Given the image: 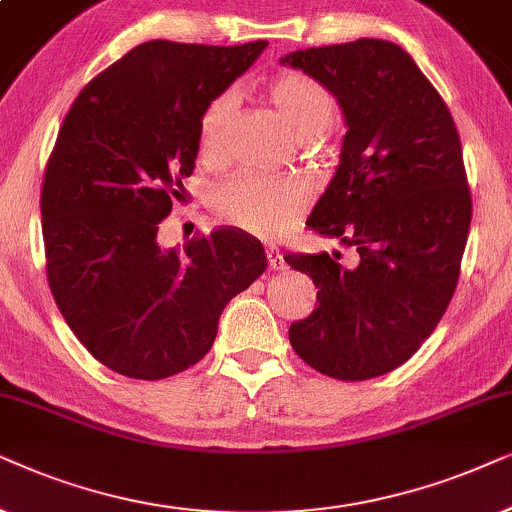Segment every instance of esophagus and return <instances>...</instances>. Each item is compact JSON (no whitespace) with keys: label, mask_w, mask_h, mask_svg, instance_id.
<instances>
[{"label":"esophagus","mask_w":512,"mask_h":512,"mask_svg":"<svg viewBox=\"0 0 512 512\" xmlns=\"http://www.w3.org/2000/svg\"><path fill=\"white\" fill-rule=\"evenodd\" d=\"M267 260H269L271 271H283L285 267H288V264H285V260H283V255L276 248H267Z\"/></svg>","instance_id":"1"}]
</instances>
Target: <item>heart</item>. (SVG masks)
Instances as JSON below:
<instances>
[{
  "mask_svg": "<svg viewBox=\"0 0 512 512\" xmlns=\"http://www.w3.org/2000/svg\"><path fill=\"white\" fill-rule=\"evenodd\" d=\"M264 93L297 140L316 138L335 119V98L309 74H276L267 81ZM231 112H234L231 93H220L203 109L199 121V156L206 163H213L222 156ZM304 206L306 194L297 182L267 175H236L217 187L213 194L217 220L262 238L278 236L290 229Z\"/></svg>",
  "mask_w": 512,
  "mask_h": 512,
  "instance_id": "obj_1",
  "label": "heart"
}]
</instances>
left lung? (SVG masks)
Segmentation results:
<instances>
[{"label": "left lung", "instance_id": "obj_1", "mask_svg": "<svg viewBox=\"0 0 512 512\" xmlns=\"http://www.w3.org/2000/svg\"><path fill=\"white\" fill-rule=\"evenodd\" d=\"M337 98L346 121L339 166L306 224L358 250L285 255L313 278L318 306L290 325L297 356L327 377L360 381L412 358L459 281L470 203L452 114L412 56L384 39L288 53Z\"/></svg>", "mask_w": 512, "mask_h": 512}]
</instances>
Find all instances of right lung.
Segmentation results:
<instances>
[{"label": "right lung", "instance_id": "obj_1", "mask_svg": "<svg viewBox=\"0 0 512 512\" xmlns=\"http://www.w3.org/2000/svg\"><path fill=\"white\" fill-rule=\"evenodd\" d=\"M267 42H145L72 102L42 187L49 285L65 323L109 370L166 379L199 363L224 306L267 269L248 231L217 227L185 250L159 224L182 201L203 109Z\"/></svg>", "mask_w": 512, "mask_h": 512}]
</instances>
